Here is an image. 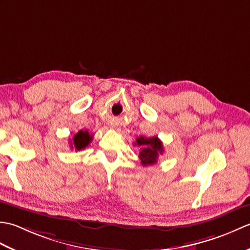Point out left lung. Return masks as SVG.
I'll use <instances>...</instances> for the list:
<instances>
[{"label":"left lung","instance_id":"8db88e82","mask_svg":"<svg viewBox=\"0 0 250 250\" xmlns=\"http://www.w3.org/2000/svg\"><path fill=\"white\" fill-rule=\"evenodd\" d=\"M136 145L141 147L139 158L143 166H152L157 163L159 156L162 155L164 150L162 142L157 136L137 137Z\"/></svg>","mask_w":250,"mask_h":250}]
</instances>
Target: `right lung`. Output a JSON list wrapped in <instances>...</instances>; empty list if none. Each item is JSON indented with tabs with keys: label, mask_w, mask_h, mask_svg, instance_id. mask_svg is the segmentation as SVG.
I'll list each match as a JSON object with an SVG mask.
<instances>
[{
	"label": "right lung",
	"mask_w": 250,
	"mask_h": 250,
	"mask_svg": "<svg viewBox=\"0 0 250 250\" xmlns=\"http://www.w3.org/2000/svg\"><path fill=\"white\" fill-rule=\"evenodd\" d=\"M91 141H92V135H90L88 131L81 130L78 133L74 135L73 140L71 142V145H74L76 150H82L83 148H86Z\"/></svg>",
	"instance_id": "1"
}]
</instances>
